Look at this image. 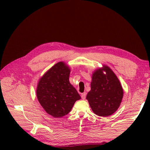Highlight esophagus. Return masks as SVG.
<instances>
[{
	"mask_svg": "<svg viewBox=\"0 0 150 150\" xmlns=\"http://www.w3.org/2000/svg\"><path fill=\"white\" fill-rule=\"evenodd\" d=\"M86 97V93H83L81 94V98H82L83 100L85 99Z\"/></svg>",
	"mask_w": 150,
	"mask_h": 150,
	"instance_id": "obj_1",
	"label": "esophagus"
}]
</instances>
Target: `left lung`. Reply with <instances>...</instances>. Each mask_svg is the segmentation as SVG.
Listing matches in <instances>:
<instances>
[{
  "label": "left lung",
  "mask_w": 150,
  "mask_h": 150,
  "mask_svg": "<svg viewBox=\"0 0 150 150\" xmlns=\"http://www.w3.org/2000/svg\"><path fill=\"white\" fill-rule=\"evenodd\" d=\"M107 74L104 75L103 71ZM123 97V90L115 74L108 66L95 71L92 75L91 91L86 99L91 110L100 117H108L119 108Z\"/></svg>",
  "instance_id": "1"
}]
</instances>
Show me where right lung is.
<instances>
[{
    "mask_svg": "<svg viewBox=\"0 0 150 150\" xmlns=\"http://www.w3.org/2000/svg\"><path fill=\"white\" fill-rule=\"evenodd\" d=\"M70 70L62 62L50 69L38 84L37 96L46 112L54 117H62L71 111L81 96L69 83Z\"/></svg>",
    "mask_w": 150,
    "mask_h": 150,
    "instance_id": "obj_1",
    "label": "right lung"
}]
</instances>
